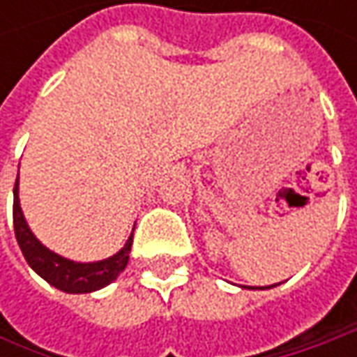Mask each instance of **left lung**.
<instances>
[{"label":"left lung","instance_id":"obj_1","mask_svg":"<svg viewBox=\"0 0 357 357\" xmlns=\"http://www.w3.org/2000/svg\"><path fill=\"white\" fill-rule=\"evenodd\" d=\"M242 288H246V286H242ZM266 288H272V286H266ZM252 290H256V288H252ZM260 290H264V288H260Z\"/></svg>","mask_w":357,"mask_h":357}]
</instances>
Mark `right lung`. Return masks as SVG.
Returning a JSON list of instances; mask_svg holds the SVG:
<instances>
[{
	"instance_id": "right-lung-1",
	"label": "right lung",
	"mask_w": 357,
	"mask_h": 357,
	"mask_svg": "<svg viewBox=\"0 0 357 357\" xmlns=\"http://www.w3.org/2000/svg\"><path fill=\"white\" fill-rule=\"evenodd\" d=\"M20 178L13 186V228L15 238L20 244L21 252L25 256L27 264L35 272L47 280L51 286L59 288L67 294H87L101 290L103 286L117 280V276L127 268L129 252L132 246V234L127 240V244L113 254L111 258H105L99 262H75L69 258H63L59 254L51 252L45 248L35 234L29 230L20 206Z\"/></svg>"
}]
</instances>
